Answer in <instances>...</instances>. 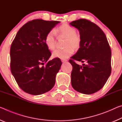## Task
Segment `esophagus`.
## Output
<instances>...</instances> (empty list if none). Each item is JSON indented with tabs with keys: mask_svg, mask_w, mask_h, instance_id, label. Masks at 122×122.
Returning <instances> with one entry per match:
<instances>
[{
	"mask_svg": "<svg viewBox=\"0 0 122 122\" xmlns=\"http://www.w3.org/2000/svg\"><path fill=\"white\" fill-rule=\"evenodd\" d=\"M61 61H62V62H66L67 61V60H65V59H62Z\"/></svg>",
	"mask_w": 122,
	"mask_h": 122,
	"instance_id": "1",
	"label": "esophagus"
}]
</instances>
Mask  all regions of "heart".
Wrapping results in <instances>:
<instances>
[{
    "mask_svg": "<svg viewBox=\"0 0 122 122\" xmlns=\"http://www.w3.org/2000/svg\"><path fill=\"white\" fill-rule=\"evenodd\" d=\"M56 32L59 33L60 35H62L67 37L66 41V47L65 49H57L54 51L52 53V56L54 58H59L61 59H66L69 57L73 53L74 50L77 49L80 47L81 43L80 37L76 34V30L74 28L67 24H65L61 25L55 30ZM55 32L54 30H51L46 35L45 44L48 48L50 50H54L55 48ZM71 46L72 47H70Z\"/></svg>",
    "mask_w": 122,
    "mask_h": 122,
    "instance_id": "obj_1",
    "label": "heart"
}]
</instances>
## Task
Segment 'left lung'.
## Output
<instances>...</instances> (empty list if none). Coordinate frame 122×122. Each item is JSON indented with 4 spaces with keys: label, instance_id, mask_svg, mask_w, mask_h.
Returning <instances> with one entry per match:
<instances>
[{
    "label": "left lung",
    "instance_id": "obj_1",
    "mask_svg": "<svg viewBox=\"0 0 122 122\" xmlns=\"http://www.w3.org/2000/svg\"><path fill=\"white\" fill-rule=\"evenodd\" d=\"M70 25L78 29L81 38L80 48L69 60L71 86L79 92L91 94L103 87L111 74V48L104 32L94 23L80 19Z\"/></svg>",
    "mask_w": 122,
    "mask_h": 122
}]
</instances>
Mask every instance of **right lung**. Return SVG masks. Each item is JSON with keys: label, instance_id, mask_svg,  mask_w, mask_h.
Wrapping results in <instances>:
<instances>
[{"label": "right lung", "instance_id": "right-lung-1", "mask_svg": "<svg viewBox=\"0 0 122 122\" xmlns=\"http://www.w3.org/2000/svg\"><path fill=\"white\" fill-rule=\"evenodd\" d=\"M60 21L34 19L17 32L10 48L11 71L23 91L32 95L49 91L61 68L59 58L48 60L51 53L45 37Z\"/></svg>", "mask_w": 122, "mask_h": 122}]
</instances>
